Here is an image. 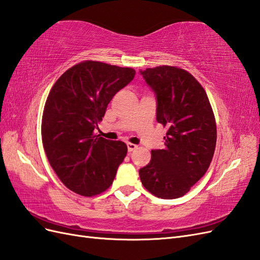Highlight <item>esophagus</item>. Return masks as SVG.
<instances>
[{
    "label": "esophagus",
    "mask_w": 260,
    "mask_h": 260,
    "mask_svg": "<svg viewBox=\"0 0 260 260\" xmlns=\"http://www.w3.org/2000/svg\"><path fill=\"white\" fill-rule=\"evenodd\" d=\"M137 148H138V146H137V145H135V144H131V143H128V144H127V149H128V152H132V151L136 150Z\"/></svg>",
    "instance_id": "34e87169"
}]
</instances>
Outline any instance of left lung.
Instances as JSON below:
<instances>
[{"label":"left lung","instance_id":"obj_1","mask_svg":"<svg viewBox=\"0 0 260 260\" xmlns=\"http://www.w3.org/2000/svg\"><path fill=\"white\" fill-rule=\"evenodd\" d=\"M157 94V121L168 126L165 149L151 150L139 170L144 187L155 197L184 196L208 170L217 143V125L205 89L190 73L162 65L140 71Z\"/></svg>","mask_w":260,"mask_h":260}]
</instances>
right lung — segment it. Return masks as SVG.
<instances>
[{
  "label": "right lung",
  "instance_id": "obj_1",
  "mask_svg": "<svg viewBox=\"0 0 260 260\" xmlns=\"http://www.w3.org/2000/svg\"><path fill=\"white\" fill-rule=\"evenodd\" d=\"M135 70L97 61L72 66L52 87L44 105L41 136L52 169L69 189L91 197L113 183L127 153L121 140L94 134L114 94Z\"/></svg>",
  "mask_w": 260,
  "mask_h": 260
}]
</instances>
